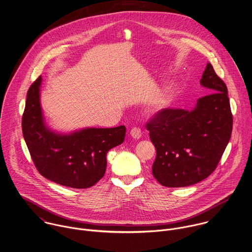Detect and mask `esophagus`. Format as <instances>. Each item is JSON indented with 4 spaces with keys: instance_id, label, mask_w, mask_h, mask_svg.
<instances>
[{
    "instance_id": "34e87169",
    "label": "esophagus",
    "mask_w": 252,
    "mask_h": 252,
    "mask_svg": "<svg viewBox=\"0 0 252 252\" xmlns=\"http://www.w3.org/2000/svg\"><path fill=\"white\" fill-rule=\"evenodd\" d=\"M130 135H131V137H134L135 139H138L141 137V131L138 128H133L130 132Z\"/></svg>"
}]
</instances>
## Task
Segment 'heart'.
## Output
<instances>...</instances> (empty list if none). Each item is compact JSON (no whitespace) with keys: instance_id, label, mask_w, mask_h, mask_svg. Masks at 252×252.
Segmentation results:
<instances>
[{"instance_id":"1","label":"heart","mask_w":252,"mask_h":252,"mask_svg":"<svg viewBox=\"0 0 252 252\" xmlns=\"http://www.w3.org/2000/svg\"><path fill=\"white\" fill-rule=\"evenodd\" d=\"M174 90L171 88L164 89L157 94L147 108V112L151 115H158L168 109L172 103Z\"/></svg>"}]
</instances>
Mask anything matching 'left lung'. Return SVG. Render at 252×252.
I'll return each instance as SVG.
<instances>
[{"label": "left lung", "instance_id": "left-lung-1", "mask_svg": "<svg viewBox=\"0 0 252 252\" xmlns=\"http://www.w3.org/2000/svg\"><path fill=\"white\" fill-rule=\"evenodd\" d=\"M200 85L209 94L191 111L166 109L146 125L157 151L152 173L164 187L182 188L204 180L216 169L231 137L227 88L209 63Z\"/></svg>", "mask_w": 252, "mask_h": 252}]
</instances>
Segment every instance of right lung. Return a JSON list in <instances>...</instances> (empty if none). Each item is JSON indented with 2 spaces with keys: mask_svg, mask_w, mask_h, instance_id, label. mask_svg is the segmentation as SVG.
<instances>
[{
  "mask_svg": "<svg viewBox=\"0 0 252 252\" xmlns=\"http://www.w3.org/2000/svg\"><path fill=\"white\" fill-rule=\"evenodd\" d=\"M41 76L27 93L22 118L24 139L39 173L46 179L74 189H87L105 174L107 153L124 141V125L88 127L69 133L51 129L40 103Z\"/></svg>",
  "mask_w": 252,
  "mask_h": 252,
  "instance_id": "obj_1",
  "label": "right lung"
}]
</instances>
